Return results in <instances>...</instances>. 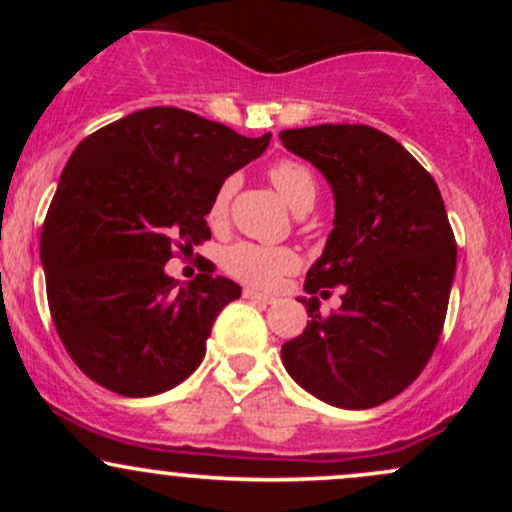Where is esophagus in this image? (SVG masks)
<instances>
[{
  "mask_svg": "<svg viewBox=\"0 0 512 512\" xmlns=\"http://www.w3.org/2000/svg\"><path fill=\"white\" fill-rule=\"evenodd\" d=\"M243 298H248V301H255V303H262V305H272L276 301V298L264 296V293H257L255 289H245Z\"/></svg>",
  "mask_w": 512,
  "mask_h": 512,
  "instance_id": "esophagus-1",
  "label": "esophagus"
}]
</instances>
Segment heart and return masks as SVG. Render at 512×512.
I'll return each mask as SVG.
<instances>
[{
	"label": "heart",
	"mask_w": 512,
	"mask_h": 512,
	"mask_svg": "<svg viewBox=\"0 0 512 512\" xmlns=\"http://www.w3.org/2000/svg\"><path fill=\"white\" fill-rule=\"evenodd\" d=\"M267 178L274 185V190L289 202L291 209L308 211L313 207L317 182L313 170L305 163L293 161V158H281V161L269 166ZM233 190H236V180L231 178L216 190L207 214L211 226H221L226 221ZM221 264L228 274L245 281V284L257 286V289H272L286 274H291L298 267V255L291 248H269V245L240 240V243L228 245L223 250Z\"/></svg>",
	"instance_id": "heart-1"
}]
</instances>
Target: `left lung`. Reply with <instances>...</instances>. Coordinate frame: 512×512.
I'll return each mask as SVG.
<instances>
[{
  "instance_id": "left-lung-1",
  "label": "left lung",
  "mask_w": 512,
  "mask_h": 512,
  "mask_svg": "<svg viewBox=\"0 0 512 512\" xmlns=\"http://www.w3.org/2000/svg\"><path fill=\"white\" fill-rule=\"evenodd\" d=\"M281 144L330 180L337 216L305 291L342 308L281 346L298 385L342 409L397 397L436 351L448 313L457 243L431 173L390 134L368 125L284 129Z\"/></svg>"
}]
</instances>
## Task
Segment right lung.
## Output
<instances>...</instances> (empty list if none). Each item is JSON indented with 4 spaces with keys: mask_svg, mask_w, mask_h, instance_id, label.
<instances>
[{
    "mask_svg": "<svg viewBox=\"0 0 512 512\" xmlns=\"http://www.w3.org/2000/svg\"><path fill=\"white\" fill-rule=\"evenodd\" d=\"M269 139L161 105L76 146L45 216L40 257L55 330L93 383L149 397L202 363L240 286L211 264L178 286L163 267L211 238L216 190Z\"/></svg>",
    "mask_w": 512,
    "mask_h": 512,
    "instance_id": "1",
    "label": "right lung"
}]
</instances>
